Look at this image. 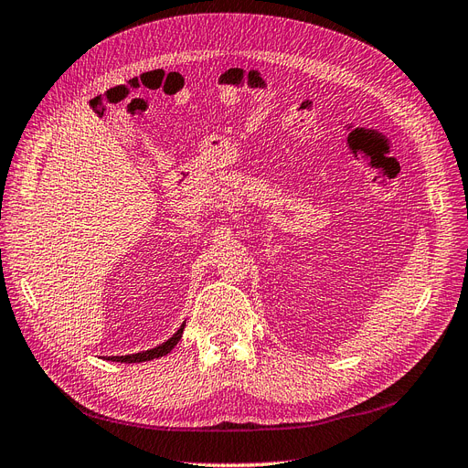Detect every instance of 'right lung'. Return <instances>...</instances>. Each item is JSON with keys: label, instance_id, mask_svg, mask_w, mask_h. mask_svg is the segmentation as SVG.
Here are the masks:
<instances>
[{"label": "right lung", "instance_id": "add662e5", "mask_svg": "<svg viewBox=\"0 0 468 468\" xmlns=\"http://www.w3.org/2000/svg\"><path fill=\"white\" fill-rule=\"evenodd\" d=\"M183 330H186V324H181V328L169 337L165 339L164 344H160L158 347H152L146 351H140V353H131V356H115V357H107V361H115V363H143V361H152V359H158L167 356L169 351H172L183 335Z\"/></svg>", "mask_w": 468, "mask_h": 468}]
</instances>
